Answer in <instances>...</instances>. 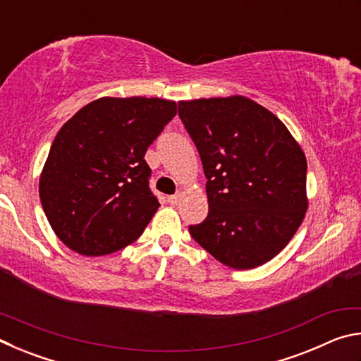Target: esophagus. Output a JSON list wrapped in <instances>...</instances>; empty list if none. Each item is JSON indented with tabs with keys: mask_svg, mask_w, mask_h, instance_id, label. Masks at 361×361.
<instances>
[{
	"mask_svg": "<svg viewBox=\"0 0 361 361\" xmlns=\"http://www.w3.org/2000/svg\"><path fill=\"white\" fill-rule=\"evenodd\" d=\"M183 199V194L178 192V194H173V195H169V202L172 205H178L181 202Z\"/></svg>",
	"mask_w": 361,
	"mask_h": 361,
	"instance_id": "esophagus-1",
	"label": "esophagus"
}]
</instances>
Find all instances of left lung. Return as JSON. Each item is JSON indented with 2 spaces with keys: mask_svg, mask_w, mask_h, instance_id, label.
<instances>
[{
  "mask_svg": "<svg viewBox=\"0 0 361 361\" xmlns=\"http://www.w3.org/2000/svg\"><path fill=\"white\" fill-rule=\"evenodd\" d=\"M207 176L209 215L189 232L224 266L271 261L307 212V161L276 114L242 95L178 102Z\"/></svg>",
  "mask_w": 361,
  "mask_h": 361,
  "instance_id": "left-lung-1",
  "label": "left lung"
}]
</instances>
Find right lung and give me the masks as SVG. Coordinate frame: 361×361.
<instances>
[{"label":"right lung","mask_w":361,"mask_h":361,"mask_svg":"<svg viewBox=\"0 0 361 361\" xmlns=\"http://www.w3.org/2000/svg\"><path fill=\"white\" fill-rule=\"evenodd\" d=\"M175 114L172 100L102 97L65 122L42 167L39 199L66 247L103 256L142 235L161 207L145 154Z\"/></svg>","instance_id":"right-lung-1"}]
</instances>
